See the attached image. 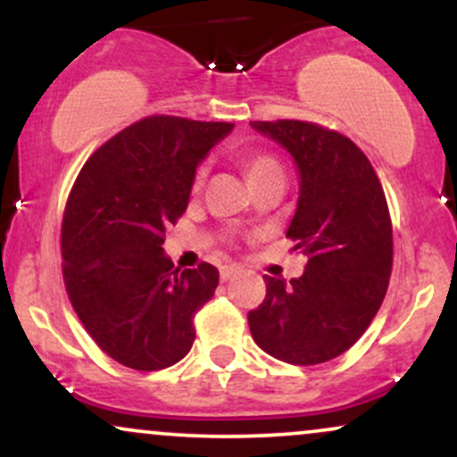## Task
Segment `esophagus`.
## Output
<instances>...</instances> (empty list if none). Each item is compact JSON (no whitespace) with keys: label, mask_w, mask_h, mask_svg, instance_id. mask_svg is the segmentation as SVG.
Wrapping results in <instances>:
<instances>
[{"label":"esophagus","mask_w":457,"mask_h":457,"mask_svg":"<svg viewBox=\"0 0 457 457\" xmlns=\"http://www.w3.org/2000/svg\"><path fill=\"white\" fill-rule=\"evenodd\" d=\"M238 269H236V266H221V279L223 281H229V279H234L236 275H238Z\"/></svg>","instance_id":"esophagus-1"}]
</instances>
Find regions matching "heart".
Here are the masks:
<instances>
[{
	"label": "heart",
	"mask_w": 457,
	"mask_h": 457,
	"mask_svg": "<svg viewBox=\"0 0 457 457\" xmlns=\"http://www.w3.org/2000/svg\"><path fill=\"white\" fill-rule=\"evenodd\" d=\"M277 174H283L281 171V165L277 162L272 156H266V154H253L246 159V176H249L251 185H260L262 180H266V178L270 176H277ZM204 178H206V167H199L195 171V178H193V187L199 188L202 187Z\"/></svg>",
	"instance_id": "1"
}]
</instances>
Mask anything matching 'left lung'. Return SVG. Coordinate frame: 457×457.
<instances>
[{
	"mask_svg": "<svg viewBox=\"0 0 457 457\" xmlns=\"http://www.w3.org/2000/svg\"><path fill=\"white\" fill-rule=\"evenodd\" d=\"M251 127L295 161L298 202L287 236L307 255L290 283L264 275V303L246 316L251 335L286 363H324L365 333L385 301L393 266L385 191L363 152L335 130L301 120Z\"/></svg>",
	"mask_w": 457,
	"mask_h": 457,
	"instance_id": "obj_1",
	"label": "left lung"
}]
</instances>
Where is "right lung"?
Instances as JSON below:
<instances>
[{
	"label": "right lung",
	"mask_w": 457,
	"mask_h": 457,
	"mask_svg": "<svg viewBox=\"0 0 457 457\" xmlns=\"http://www.w3.org/2000/svg\"><path fill=\"white\" fill-rule=\"evenodd\" d=\"M229 122L150 115L103 144L79 171L62 223L64 283L103 353L139 371L185 359L193 316L219 270L174 269L162 234L187 211L197 165Z\"/></svg>",
	"instance_id": "obj_1"
}]
</instances>
